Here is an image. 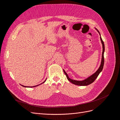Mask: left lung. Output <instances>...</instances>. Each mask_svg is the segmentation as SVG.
I'll use <instances>...</instances> for the list:
<instances>
[{
	"instance_id": "obj_1",
	"label": "left lung",
	"mask_w": 120,
	"mask_h": 120,
	"mask_svg": "<svg viewBox=\"0 0 120 120\" xmlns=\"http://www.w3.org/2000/svg\"><path fill=\"white\" fill-rule=\"evenodd\" d=\"M96 30H97V29H96ZM97 31L99 32V33L100 34L99 30H97ZM100 39H101V43H102V45H103V52H102V56H101V65H100V66L99 69H98V70L96 71L95 73H94L93 75H90V77H89V78L85 79V80L79 81L73 80V79H71L70 78L68 77V74L66 73V72L64 71V73L65 74V75H66L68 80L70 82H71V83H73V84L78 85V86H88V85L90 84V83H93L94 81H95V79H97V78L98 77V76L100 74V72L101 71L103 70L104 64V52H105V45H104V41H103V40H102V39H101V37H100Z\"/></svg>"
}]
</instances>
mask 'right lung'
I'll return each mask as SVG.
<instances>
[{"instance_id":"1","label":"right lung","mask_w":120,"mask_h":120,"mask_svg":"<svg viewBox=\"0 0 120 120\" xmlns=\"http://www.w3.org/2000/svg\"><path fill=\"white\" fill-rule=\"evenodd\" d=\"M45 81H46V79H45ZM45 81L44 82H43L42 83H44L45 82ZM40 85H41V84H40ZM39 85H37V86H32V87H35V86H39ZM21 86H23V87H27L26 86H23V85H21Z\"/></svg>"}]
</instances>
